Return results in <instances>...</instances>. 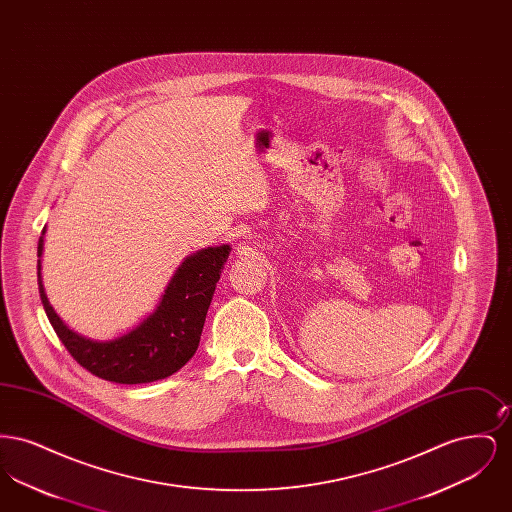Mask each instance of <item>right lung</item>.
I'll use <instances>...</instances> for the list:
<instances>
[{"mask_svg":"<svg viewBox=\"0 0 512 512\" xmlns=\"http://www.w3.org/2000/svg\"><path fill=\"white\" fill-rule=\"evenodd\" d=\"M42 249L44 236L38 242V257ZM228 253L230 245H219L190 255L174 272L155 313L113 341L86 340L63 324L44 292L40 259L38 290L55 334L78 365L107 382L147 384L171 376L194 357Z\"/></svg>","mask_w":512,"mask_h":512,"instance_id":"add662e5","label":"right lung"}]
</instances>
